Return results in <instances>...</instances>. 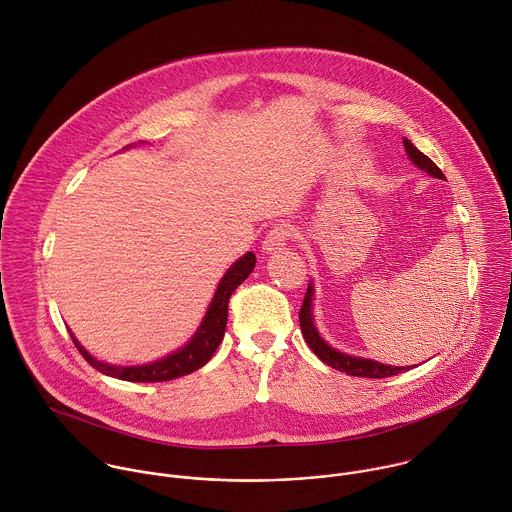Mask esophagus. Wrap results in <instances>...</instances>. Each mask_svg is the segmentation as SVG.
Here are the masks:
<instances>
[{
    "mask_svg": "<svg viewBox=\"0 0 512 512\" xmlns=\"http://www.w3.org/2000/svg\"><path fill=\"white\" fill-rule=\"evenodd\" d=\"M293 237V229L289 227V225H275L267 235H265V239H263V245H261V249H263V253H275V251H281L285 245H287V241Z\"/></svg>",
    "mask_w": 512,
    "mask_h": 512,
    "instance_id": "1",
    "label": "esophagus"
}]
</instances>
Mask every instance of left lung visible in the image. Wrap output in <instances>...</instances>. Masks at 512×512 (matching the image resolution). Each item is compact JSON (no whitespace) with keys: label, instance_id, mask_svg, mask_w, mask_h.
Wrapping results in <instances>:
<instances>
[{"label":"left lung","instance_id":"1","mask_svg":"<svg viewBox=\"0 0 512 512\" xmlns=\"http://www.w3.org/2000/svg\"><path fill=\"white\" fill-rule=\"evenodd\" d=\"M405 143V149H407V155L409 159L421 167L423 171H427L429 175L437 177V179H445L443 171L425 155L421 153L409 139H403ZM311 301H313V285L307 287V293H305V299H303V305H301V311H299V323H301V333L307 341V345L311 347V351L323 361L327 363L329 367L337 369V371H343L347 375H353V377H367V379H385V377H393V375H399V373H405L409 371V367H391V365H383V363H377V361H371V359H363V357H351V355H345L333 347H329L315 323H313V311H311Z\"/></svg>","mask_w":512,"mask_h":512}]
</instances>
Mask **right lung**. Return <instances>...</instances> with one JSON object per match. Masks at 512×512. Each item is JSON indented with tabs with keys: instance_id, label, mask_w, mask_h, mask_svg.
Wrapping results in <instances>:
<instances>
[{
	"instance_id": "right-lung-1",
	"label": "right lung",
	"mask_w": 512,
	"mask_h": 512,
	"mask_svg": "<svg viewBox=\"0 0 512 512\" xmlns=\"http://www.w3.org/2000/svg\"><path fill=\"white\" fill-rule=\"evenodd\" d=\"M253 267H255V255L251 251L245 253L237 263H233L229 267V271L223 275V279L213 295V301H211L207 315L203 317L197 333L191 337V341L185 347H181L179 351H175L173 355H169L161 361L141 365V367H115V365L97 361L77 343V339L73 335H71V339H73L75 347L79 349V353L83 355V359L93 369H97L99 373H103L107 377H115L121 381H131V383H163V381H171V379L189 375V373L201 369L213 357L219 343L223 341L225 327H227L229 299H231L233 291L251 275Z\"/></svg>"
}]
</instances>
